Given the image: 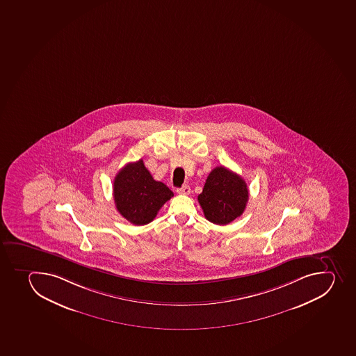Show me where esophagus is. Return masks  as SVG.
Segmentation results:
<instances>
[{
  "label": "esophagus",
  "mask_w": 356,
  "mask_h": 356,
  "mask_svg": "<svg viewBox=\"0 0 356 356\" xmlns=\"http://www.w3.org/2000/svg\"><path fill=\"white\" fill-rule=\"evenodd\" d=\"M177 193H179V195H189L190 193V186H183L179 189H177Z\"/></svg>",
  "instance_id": "1"
}]
</instances>
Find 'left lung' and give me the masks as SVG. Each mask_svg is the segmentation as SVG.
<instances>
[{
	"instance_id": "obj_1",
	"label": "left lung",
	"mask_w": 356,
	"mask_h": 356,
	"mask_svg": "<svg viewBox=\"0 0 356 356\" xmlns=\"http://www.w3.org/2000/svg\"><path fill=\"white\" fill-rule=\"evenodd\" d=\"M249 191L240 175L226 167H216L207 177L198 202L207 220L227 225L243 213Z\"/></svg>"
}]
</instances>
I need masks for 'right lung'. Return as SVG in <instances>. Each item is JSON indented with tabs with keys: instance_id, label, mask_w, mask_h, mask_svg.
I'll list each match as a JSON object with an SVG mask.
<instances>
[{
	"instance_id": "1",
	"label": "right lung",
	"mask_w": 356,
	"mask_h": 356,
	"mask_svg": "<svg viewBox=\"0 0 356 356\" xmlns=\"http://www.w3.org/2000/svg\"><path fill=\"white\" fill-rule=\"evenodd\" d=\"M113 195L119 213L137 226L151 222L174 196L165 183L153 179L142 159L129 163L116 174Z\"/></svg>"
}]
</instances>
